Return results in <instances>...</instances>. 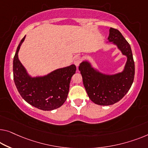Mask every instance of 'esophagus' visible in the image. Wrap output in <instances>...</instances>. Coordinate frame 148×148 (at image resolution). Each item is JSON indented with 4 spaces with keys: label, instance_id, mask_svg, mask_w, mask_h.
Masks as SVG:
<instances>
[{
    "label": "esophagus",
    "instance_id": "1",
    "mask_svg": "<svg viewBox=\"0 0 148 148\" xmlns=\"http://www.w3.org/2000/svg\"><path fill=\"white\" fill-rule=\"evenodd\" d=\"M81 62H82V58H81V57H80V56H76V58H74V63L77 67H78L79 64H80L81 63Z\"/></svg>",
    "mask_w": 148,
    "mask_h": 148
}]
</instances>
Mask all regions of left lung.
Masks as SVG:
<instances>
[{"label": "left lung", "instance_id": "8db88e82", "mask_svg": "<svg viewBox=\"0 0 148 148\" xmlns=\"http://www.w3.org/2000/svg\"><path fill=\"white\" fill-rule=\"evenodd\" d=\"M108 39L117 45L122 54L127 56L122 72L114 75L103 74L94 70L86 61L82 62L78 68L90 99L100 106H110L119 102L130 89L135 75V64L130 45L122 33L110 28Z\"/></svg>", "mask_w": 148, "mask_h": 148}]
</instances>
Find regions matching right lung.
<instances>
[{"label":"right lung","mask_w":148,"mask_h":148,"mask_svg":"<svg viewBox=\"0 0 148 148\" xmlns=\"http://www.w3.org/2000/svg\"><path fill=\"white\" fill-rule=\"evenodd\" d=\"M25 38V36L18 46L13 60V77L18 91L26 102L38 109L48 111L60 108L66 100L76 66L57 69L45 76L32 78L18 57Z\"/></svg>","instance_id":"1"}]
</instances>
